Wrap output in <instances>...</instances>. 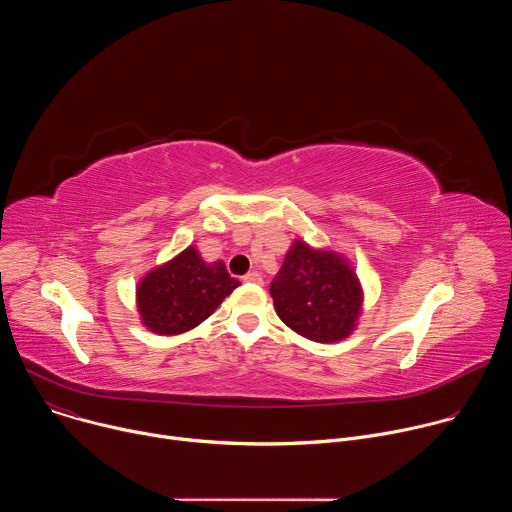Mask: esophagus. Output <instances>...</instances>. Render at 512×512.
I'll return each mask as SVG.
<instances>
[{"instance_id": "obj_1", "label": "esophagus", "mask_w": 512, "mask_h": 512, "mask_svg": "<svg viewBox=\"0 0 512 512\" xmlns=\"http://www.w3.org/2000/svg\"><path fill=\"white\" fill-rule=\"evenodd\" d=\"M243 281H247V283H261L263 279H261V275H259L257 271H249V273L243 277Z\"/></svg>"}]
</instances>
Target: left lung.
Masks as SVG:
<instances>
[{"label": "left lung", "mask_w": 512, "mask_h": 512, "mask_svg": "<svg viewBox=\"0 0 512 512\" xmlns=\"http://www.w3.org/2000/svg\"><path fill=\"white\" fill-rule=\"evenodd\" d=\"M277 316L314 342L346 338L360 314L358 277L336 253L296 241L269 285Z\"/></svg>", "instance_id": "1"}]
</instances>
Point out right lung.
Here are the masks:
<instances>
[{
    "label": "right lung",
    "mask_w": 512,
    "mask_h": 512,
    "mask_svg": "<svg viewBox=\"0 0 512 512\" xmlns=\"http://www.w3.org/2000/svg\"><path fill=\"white\" fill-rule=\"evenodd\" d=\"M241 285L216 261L206 265L194 247L145 275L137 285V308L143 324L172 336L206 320L231 291Z\"/></svg>",
    "instance_id": "add662e5"
}]
</instances>
